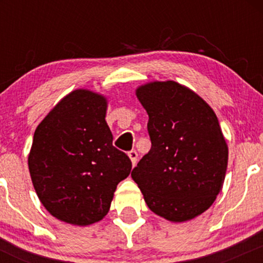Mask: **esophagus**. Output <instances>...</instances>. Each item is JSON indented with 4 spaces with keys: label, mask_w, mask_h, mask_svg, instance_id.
<instances>
[{
    "label": "esophagus",
    "mask_w": 263,
    "mask_h": 263,
    "mask_svg": "<svg viewBox=\"0 0 263 263\" xmlns=\"http://www.w3.org/2000/svg\"><path fill=\"white\" fill-rule=\"evenodd\" d=\"M128 157H129V158H131V162H132V164L135 165L136 163H137V157H138L137 152H136L135 149L129 151V152H128Z\"/></svg>",
    "instance_id": "esophagus-1"
}]
</instances>
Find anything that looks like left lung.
I'll return each mask as SVG.
<instances>
[{"label": "left lung", "instance_id": "left-lung-1", "mask_svg": "<svg viewBox=\"0 0 263 263\" xmlns=\"http://www.w3.org/2000/svg\"><path fill=\"white\" fill-rule=\"evenodd\" d=\"M137 98L148 114L149 152L131 177L157 215L186 221L209 209L221 190L228 146L218 117L200 96L176 81L147 84Z\"/></svg>", "mask_w": 263, "mask_h": 263}]
</instances>
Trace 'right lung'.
Wrapping results in <instances>:
<instances>
[{
    "label": "right lung",
    "mask_w": 263,
    "mask_h": 263,
    "mask_svg": "<svg viewBox=\"0 0 263 263\" xmlns=\"http://www.w3.org/2000/svg\"><path fill=\"white\" fill-rule=\"evenodd\" d=\"M106 100L87 90L65 96L38 125L28 167L39 200L54 218L85 226L104 218L129 157L112 146Z\"/></svg>",
    "instance_id": "right-lung-1"
}]
</instances>
